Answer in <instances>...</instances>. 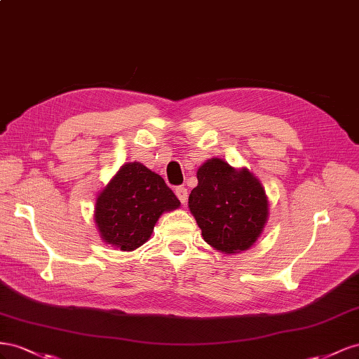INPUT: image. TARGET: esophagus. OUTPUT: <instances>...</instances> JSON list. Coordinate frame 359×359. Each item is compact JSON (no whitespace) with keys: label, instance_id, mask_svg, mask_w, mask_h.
Returning a JSON list of instances; mask_svg holds the SVG:
<instances>
[{"label":"esophagus","instance_id":"34e87169","mask_svg":"<svg viewBox=\"0 0 359 359\" xmlns=\"http://www.w3.org/2000/svg\"><path fill=\"white\" fill-rule=\"evenodd\" d=\"M176 196L180 200V203L185 204L188 201V189L185 187H177L176 188Z\"/></svg>","mask_w":359,"mask_h":359}]
</instances>
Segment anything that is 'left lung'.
<instances>
[{"mask_svg":"<svg viewBox=\"0 0 359 359\" xmlns=\"http://www.w3.org/2000/svg\"><path fill=\"white\" fill-rule=\"evenodd\" d=\"M189 209L203 239L222 252L248 250L268 219L262 183L247 170L236 171L222 159H210L197 171Z\"/></svg>","mask_w":359,"mask_h":359,"instance_id":"1","label":"left lung"}]
</instances>
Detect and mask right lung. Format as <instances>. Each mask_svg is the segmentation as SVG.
Wrapping results in <instances>:
<instances>
[{
	"label": "right lung",
	"instance_id": "obj_1",
	"mask_svg": "<svg viewBox=\"0 0 359 359\" xmlns=\"http://www.w3.org/2000/svg\"><path fill=\"white\" fill-rule=\"evenodd\" d=\"M179 198L159 174L140 162L123 165L96 200L95 221L102 239L123 251L147 242L161 215Z\"/></svg>",
	"mask_w": 359,
	"mask_h": 359
}]
</instances>
